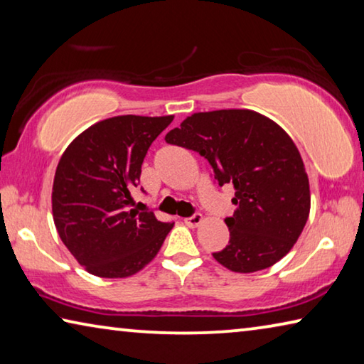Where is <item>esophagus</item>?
I'll return each instance as SVG.
<instances>
[{
  "label": "esophagus",
  "instance_id": "obj_1",
  "mask_svg": "<svg viewBox=\"0 0 364 364\" xmlns=\"http://www.w3.org/2000/svg\"><path fill=\"white\" fill-rule=\"evenodd\" d=\"M202 220H204L202 213H193L191 217L184 218V223H186L189 228H196V226H199L202 223Z\"/></svg>",
  "mask_w": 364,
  "mask_h": 364
}]
</instances>
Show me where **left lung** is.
Instances as JSON below:
<instances>
[{
    "mask_svg": "<svg viewBox=\"0 0 364 364\" xmlns=\"http://www.w3.org/2000/svg\"><path fill=\"white\" fill-rule=\"evenodd\" d=\"M165 141L200 154L218 186L236 189V210L225 218L230 242L215 260L254 273L292 249L310 213V184L297 146L279 125L254 110H212L188 117Z\"/></svg>",
    "mask_w": 364,
    "mask_h": 364,
    "instance_id": "1",
    "label": "left lung"
}]
</instances>
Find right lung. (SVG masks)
Returning a JSON list of instances; mask_svg holds the SVG:
<instances>
[{"label":"right lung","instance_id":"obj_1","mask_svg":"<svg viewBox=\"0 0 364 364\" xmlns=\"http://www.w3.org/2000/svg\"><path fill=\"white\" fill-rule=\"evenodd\" d=\"M171 120L173 115L112 117L85 130L60 157L53 183L54 225L88 273H138L173 228L152 212L130 210L147 149Z\"/></svg>","mask_w":364,"mask_h":364}]
</instances>
